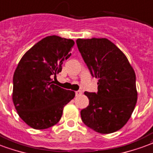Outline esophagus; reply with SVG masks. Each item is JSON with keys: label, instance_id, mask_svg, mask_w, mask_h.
Here are the masks:
<instances>
[{"label": "esophagus", "instance_id": "esophagus-1", "mask_svg": "<svg viewBox=\"0 0 153 153\" xmlns=\"http://www.w3.org/2000/svg\"><path fill=\"white\" fill-rule=\"evenodd\" d=\"M76 94V96H79V95H81V94H82V92L80 91V90H78V91H76L75 92Z\"/></svg>", "mask_w": 153, "mask_h": 153}]
</instances>
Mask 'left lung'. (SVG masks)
I'll return each mask as SVG.
<instances>
[{"mask_svg":"<svg viewBox=\"0 0 153 153\" xmlns=\"http://www.w3.org/2000/svg\"><path fill=\"white\" fill-rule=\"evenodd\" d=\"M76 45L97 93L85 92L89 105L81 110L85 124L102 134L115 132L131 118L137 102L135 71L123 52L107 39H78Z\"/></svg>","mask_w":153,"mask_h":153,"instance_id":"8db88e82","label":"left lung"}]
</instances>
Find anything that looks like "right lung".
<instances>
[{
    "label": "right lung",
    "instance_id": "obj_1",
    "mask_svg": "<svg viewBox=\"0 0 153 153\" xmlns=\"http://www.w3.org/2000/svg\"><path fill=\"white\" fill-rule=\"evenodd\" d=\"M74 44L72 39L48 36L27 51L18 63L13 78V102L19 117L34 129L56 124L65 105L75 97V92L54 85L51 79L61 72Z\"/></svg>",
    "mask_w": 153,
    "mask_h": 153
}]
</instances>
